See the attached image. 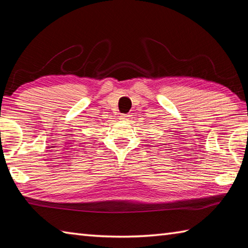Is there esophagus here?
Returning a JSON list of instances; mask_svg holds the SVG:
<instances>
[{
    "mask_svg": "<svg viewBox=\"0 0 248 248\" xmlns=\"http://www.w3.org/2000/svg\"><path fill=\"white\" fill-rule=\"evenodd\" d=\"M129 117H130V115H128V114H121V116H120V120H123V121H127V120H129Z\"/></svg>",
    "mask_w": 248,
    "mask_h": 248,
    "instance_id": "esophagus-1",
    "label": "esophagus"
}]
</instances>
